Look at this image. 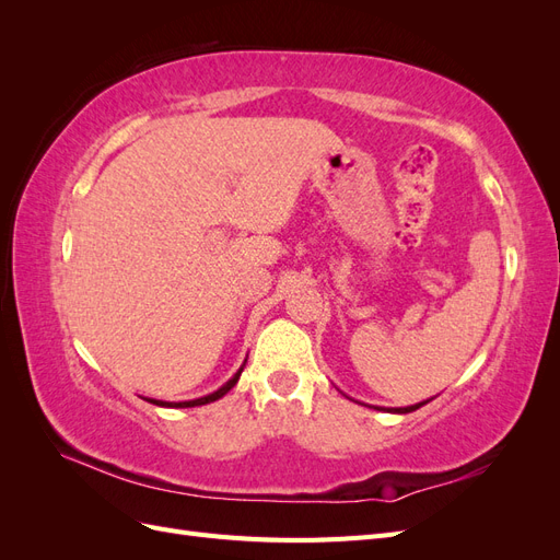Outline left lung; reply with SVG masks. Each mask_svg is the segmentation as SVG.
<instances>
[{
	"instance_id": "obj_1",
	"label": "left lung",
	"mask_w": 560,
	"mask_h": 560,
	"mask_svg": "<svg viewBox=\"0 0 560 560\" xmlns=\"http://www.w3.org/2000/svg\"><path fill=\"white\" fill-rule=\"evenodd\" d=\"M430 401V399H428ZM428 401H420V404H413V406H404V409H395L397 413H411V411H416V409H420L422 404H428Z\"/></svg>"
}]
</instances>
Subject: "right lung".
<instances>
[{
  "instance_id": "obj_1",
  "label": "right lung",
  "mask_w": 560,
  "mask_h": 560,
  "mask_svg": "<svg viewBox=\"0 0 560 560\" xmlns=\"http://www.w3.org/2000/svg\"><path fill=\"white\" fill-rule=\"evenodd\" d=\"M241 374H243V366L235 371L233 374V378L231 381H226L222 387L219 389H214L212 395H206V397H198V399H191V401H161V399H147V401H151V404H156V406H171V409H189V406H202V404H210V401H217V399H222L229 389L238 383V378H241Z\"/></svg>"
}]
</instances>
